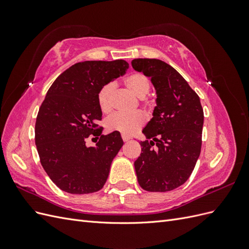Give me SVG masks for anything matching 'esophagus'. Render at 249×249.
I'll use <instances>...</instances> for the list:
<instances>
[{
  "label": "esophagus",
  "instance_id": "obj_1",
  "mask_svg": "<svg viewBox=\"0 0 249 249\" xmlns=\"http://www.w3.org/2000/svg\"><path fill=\"white\" fill-rule=\"evenodd\" d=\"M122 138H123V140H124V142H126V141H129V140L131 139V138H130L129 136H126V135H124V134L122 135Z\"/></svg>",
  "mask_w": 249,
  "mask_h": 249
}]
</instances>
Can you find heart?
<instances>
[{
    "label": "heart",
    "mask_w": 249,
    "mask_h": 249,
    "mask_svg": "<svg viewBox=\"0 0 249 249\" xmlns=\"http://www.w3.org/2000/svg\"><path fill=\"white\" fill-rule=\"evenodd\" d=\"M124 86L140 99L144 106H149L150 101L146 96L150 91V81L142 72H133L124 79ZM114 86L112 84L104 85L97 93V103L103 113H109L112 110V95ZM145 122V116L142 112L132 114H114L106 120V129L109 132H119L124 135H132L141 127Z\"/></svg>",
    "instance_id": "1"
}]
</instances>
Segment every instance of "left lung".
I'll return each instance as SVG.
<instances>
[{"instance_id":"left-lung-1","label":"left lung","mask_w":249,"mask_h":249,"mask_svg":"<svg viewBox=\"0 0 249 249\" xmlns=\"http://www.w3.org/2000/svg\"><path fill=\"white\" fill-rule=\"evenodd\" d=\"M135 71L150 78L157 93L153 118L142 133L135 161L138 183L150 192H166L189 178L199 157L203 110L199 96L169 64L159 59H134Z\"/></svg>"}]
</instances>
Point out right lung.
Masks as SVG:
<instances>
[{
  "mask_svg": "<svg viewBox=\"0 0 249 249\" xmlns=\"http://www.w3.org/2000/svg\"><path fill=\"white\" fill-rule=\"evenodd\" d=\"M127 69L124 60L79 62L48 90L36 118L35 144L43 169L61 190L93 193L106 183L124 141L117 132L102 135L97 93ZM90 134L99 141L88 148L85 140Z\"/></svg>",
  "mask_w": 249,
  "mask_h": 249,
  "instance_id": "right-lung-1",
  "label": "right lung"
}]
</instances>
